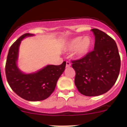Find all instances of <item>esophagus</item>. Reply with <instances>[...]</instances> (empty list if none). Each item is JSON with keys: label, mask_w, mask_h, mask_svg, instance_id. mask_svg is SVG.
Returning a JSON list of instances; mask_svg holds the SVG:
<instances>
[{"label": "esophagus", "mask_w": 127, "mask_h": 127, "mask_svg": "<svg viewBox=\"0 0 127 127\" xmlns=\"http://www.w3.org/2000/svg\"><path fill=\"white\" fill-rule=\"evenodd\" d=\"M71 65V62H69V61H66V67H70Z\"/></svg>", "instance_id": "34e87169"}]
</instances>
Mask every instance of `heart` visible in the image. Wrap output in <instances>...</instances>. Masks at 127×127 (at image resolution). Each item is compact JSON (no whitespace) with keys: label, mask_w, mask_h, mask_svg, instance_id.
Segmentation results:
<instances>
[{"label":"heart","mask_w":127,"mask_h":127,"mask_svg":"<svg viewBox=\"0 0 127 127\" xmlns=\"http://www.w3.org/2000/svg\"><path fill=\"white\" fill-rule=\"evenodd\" d=\"M92 41L89 37H77L72 39L68 43L67 48L69 50L76 48V55L78 57H83L89 52L92 47Z\"/></svg>","instance_id":"b5f03b06"}]
</instances>
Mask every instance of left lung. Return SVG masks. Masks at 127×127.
Segmentation results:
<instances>
[{
	"label": "left lung",
	"mask_w": 127,
	"mask_h": 127,
	"mask_svg": "<svg viewBox=\"0 0 127 127\" xmlns=\"http://www.w3.org/2000/svg\"><path fill=\"white\" fill-rule=\"evenodd\" d=\"M92 31L95 36L94 50L82 58L71 61L75 71V86L87 96L108 92L116 83L120 69V57L114 40L99 29Z\"/></svg>",
	"instance_id": "left-lung-1"
}]
</instances>
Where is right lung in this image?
<instances>
[{
  "label": "right lung",
  "mask_w": 127,
  "mask_h": 127,
  "mask_svg": "<svg viewBox=\"0 0 127 127\" xmlns=\"http://www.w3.org/2000/svg\"><path fill=\"white\" fill-rule=\"evenodd\" d=\"M31 35L33 34H23L10 47L5 74L9 85L16 94L26 100L37 101L47 99L54 92L58 80L65 69L66 61L58 66L48 65L35 73H23L16 65L19 47L24 37Z\"/></svg>",
  "instance_id": "1"
}]
</instances>
